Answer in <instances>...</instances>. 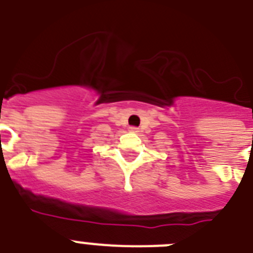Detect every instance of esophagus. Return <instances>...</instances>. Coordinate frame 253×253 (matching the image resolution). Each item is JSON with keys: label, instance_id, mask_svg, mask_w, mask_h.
<instances>
[{"label": "esophagus", "instance_id": "1", "mask_svg": "<svg viewBox=\"0 0 253 253\" xmlns=\"http://www.w3.org/2000/svg\"><path fill=\"white\" fill-rule=\"evenodd\" d=\"M129 131H131V133H137L138 128L137 126H130V128H129Z\"/></svg>", "mask_w": 253, "mask_h": 253}]
</instances>
